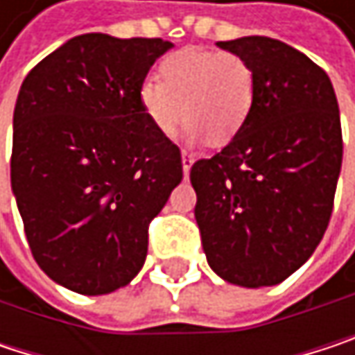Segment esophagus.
<instances>
[{
	"label": "esophagus",
	"mask_w": 355,
	"mask_h": 355,
	"mask_svg": "<svg viewBox=\"0 0 355 355\" xmlns=\"http://www.w3.org/2000/svg\"><path fill=\"white\" fill-rule=\"evenodd\" d=\"M191 166H193V156H191V154H187V152H182V175H184V178L189 177Z\"/></svg>",
	"instance_id": "esophagus-1"
}]
</instances>
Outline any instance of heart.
<instances>
[{
    "mask_svg": "<svg viewBox=\"0 0 355 355\" xmlns=\"http://www.w3.org/2000/svg\"><path fill=\"white\" fill-rule=\"evenodd\" d=\"M160 78L146 80L137 98L152 129L171 137L187 116L184 137L193 144L211 137L232 141L254 107V71L234 53L189 46L160 63Z\"/></svg>",
    "mask_w": 355,
    "mask_h": 355,
    "instance_id": "b5f03b06",
    "label": "heart"
}]
</instances>
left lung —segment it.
<instances>
[{"mask_svg": "<svg viewBox=\"0 0 355 355\" xmlns=\"http://www.w3.org/2000/svg\"><path fill=\"white\" fill-rule=\"evenodd\" d=\"M243 57L257 92L241 133L191 168L209 267L243 288L275 286L319 247L341 173V121L329 76L269 36L216 42Z\"/></svg>", "mask_w": 355, "mask_h": 355, "instance_id": "obj_1", "label": "left lung"}]
</instances>
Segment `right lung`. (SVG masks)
<instances>
[{"label": "right lung", "mask_w": 355, "mask_h": 355, "mask_svg": "<svg viewBox=\"0 0 355 355\" xmlns=\"http://www.w3.org/2000/svg\"><path fill=\"white\" fill-rule=\"evenodd\" d=\"M175 44L88 33L46 55L14 108L12 193L38 267L103 296L144 267L150 222L182 180L178 148L139 107V86Z\"/></svg>", "instance_id": "right-lung-1"}]
</instances>
